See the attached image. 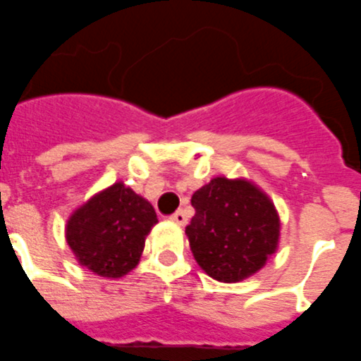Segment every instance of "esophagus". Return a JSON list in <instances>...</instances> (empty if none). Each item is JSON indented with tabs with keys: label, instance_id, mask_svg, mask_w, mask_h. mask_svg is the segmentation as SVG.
I'll return each mask as SVG.
<instances>
[{
	"label": "esophagus",
	"instance_id": "esophagus-1",
	"mask_svg": "<svg viewBox=\"0 0 361 361\" xmlns=\"http://www.w3.org/2000/svg\"><path fill=\"white\" fill-rule=\"evenodd\" d=\"M171 219L174 221V224L185 225V224H187V214H185V211H176L174 214L171 216Z\"/></svg>",
	"mask_w": 361,
	"mask_h": 361
}]
</instances>
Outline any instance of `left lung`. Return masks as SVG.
I'll return each instance as SVG.
<instances>
[{"label": "left lung", "mask_w": 361, "mask_h": 361, "mask_svg": "<svg viewBox=\"0 0 361 361\" xmlns=\"http://www.w3.org/2000/svg\"><path fill=\"white\" fill-rule=\"evenodd\" d=\"M190 203L196 212L185 234L194 259L214 280H245L276 250L280 218L271 200L249 181L214 178Z\"/></svg>", "instance_id": "obj_1"}]
</instances>
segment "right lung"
<instances>
[{
	"instance_id": "1",
	"label": "right lung",
	"mask_w": 361,
	"mask_h": 361,
	"mask_svg": "<svg viewBox=\"0 0 361 361\" xmlns=\"http://www.w3.org/2000/svg\"><path fill=\"white\" fill-rule=\"evenodd\" d=\"M156 224L147 200L123 183H114L71 216L67 243L89 271L120 278L137 265L147 234Z\"/></svg>"
}]
</instances>
